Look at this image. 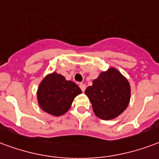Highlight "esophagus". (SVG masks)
I'll use <instances>...</instances> for the list:
<instances>
[{
	"instance_id": "1",
	"label": "esophagus",
	"mask_w": 159,
	"mask_h": 159,
	"mask_svg": "<svg viewBox=\"0 0 159 159\" xmlns=\"http://www.w3.org/2000/svg\"><path fill=\"white\" fill-rule=\"evenodd\" d=\"M80 87L81 91L84 92V91H85V88H86V86H85V84H83V83H80Z\"/></svg>"
}]
</instances>
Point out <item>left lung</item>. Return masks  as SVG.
<instances>
[{
  "label": "left lung",
  "instance_id": "obj_1",
  "mask_svg": "<svg viewBox=\"0 0 159 159\" xmlns=\"http://www.w3.org/2000/svg\"><path fill=\"white\" fill-rule=\"evenodd\" d=\"M84 94L91 102L96 116L111 120L127 108L130 100V84L117 68L111 67L101 72Z\"/></svg>",
  "mask_w": 159,
  "mask_h": 159
}]
</instances>
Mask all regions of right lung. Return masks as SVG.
Masks as SVG:
<instances>
[{
    "instance_id": "obj_1",
    "label": "right lung",
    "mask_w": 159,
    "mask_h": 159,
    "mask_svg": "<svg viewBox=\"0 0 159 159\" xmlns=\"http://www.w3.org/2000/svg\"><path fill=\"white\" fill-rule=\"evenodd\" d=\"M81 93L80 88L75 82L53 72L46 75L39 84L37 101L44 112L59 117L68 112L74 99Z\"/></svg>"
}]
</instances>
